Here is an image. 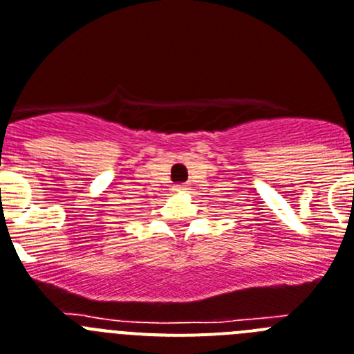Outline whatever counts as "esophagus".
<instances>
[{
	"label": "esophagus",
	"mask_w": 354,
	"mask_h": 354,
	"mask_svg": "<svg viewBox=\"0 0 354 354\" xmlns=\"http://www.w3.org/2000/svg\"><path fill=\"white\" fill-rule=\"evenodd\" d=\"M185 189H187V187H185V185H181V183H180V185H174V187H173L174 192H185Z\"/></svg>",
	"instance_id": "34e87169"
}]
</instances>
